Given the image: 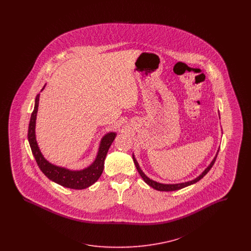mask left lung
Listing matches in <instances>:
<instances>
[{
    "label": "left lung",
    "instance_id": "left-lung-1",
    "mask_svg": "<svg viewBox=\"0 0 251 251\" xmlns=\"http://www.w3.org/2000/svg\"><path fill=\"white\" fill-rule=\"evenodd\" d=\"M217 154H218V151H217L216 155H215V158H214V160L212 161V163L209 165V167H207L199 177H197L196 179H192V180H189V181H185V182H181V183H175V184H164V183H160V182H157L155 180H152V179H150L149 177H147V176L144 174L143 171L141 170V168L139 167V165H138V163H137L136 159L134 158L133 154H132V160H133V163H134V165H135V167H136V169H137L138 173H139L140 176L142 177L144 181H145L147 184H149L151 187L154 188L155 190H158V191H176V190H179V189H181V188H184V187H186V186H189V185H191V184H194V183L198 182L200 179H202L203 177L210 171V169L214 166L215 160H216V157H217Z\"/></svg>",
    "mask_w": 251,
    "mask_h": 251
}]
</instances>
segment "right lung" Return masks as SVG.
Instances as JSON below:
<instances>
[{"mask_svg": "<svg viewBox=\"0 0 251 251\" xmlns=\"http://www.w3.org/2000/svg\"><path fill=\"white\" fill-rule=\"evenodd\" d=\"M44 87L42 88V90L44 89ZM38 103H39V94L36 95L35 107L31 115V120L29 123V128H28V141L30 144L33 155L36 159L37 166L47 178L64 187L71 188V189H84L89 187L100 177L103 171L104 160L107 154L108 150L113 143L117 133L108 132L101 138L95 161L89 167L82 170H70L65 167L54 166L49 163L48 161L43 157L36 142V120Z\"/></svg>", "mask_w": 251, "mask_h": 251, "instance_id": "right-lung-1", "label": "right lung"}]
</instances>
